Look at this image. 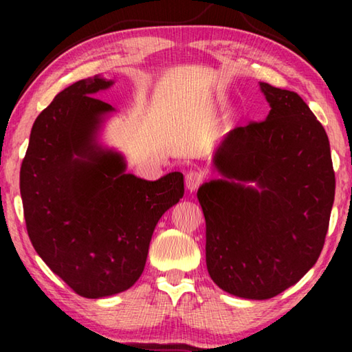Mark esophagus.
<instances>
[{
  "label": "esophagus",
  "instance_id": "1",
  "mask_svg": "<svg viewBox=\"0 0 352 352\" xmlns=\"http://www.w3.org/2000/svg\"><path fill=\"white\" fill-rule=\"evenodd\" d=\"M205 180V175L200 170H189L186 177H184V183L189 190H195Z\"/></svg>",
  "mask_w": 352,
  "mask_h": 352
}]
</instances>
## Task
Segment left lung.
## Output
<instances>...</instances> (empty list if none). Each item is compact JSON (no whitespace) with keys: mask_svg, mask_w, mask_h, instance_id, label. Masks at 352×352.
I'll return each mask as SVG.
<instances>
[{"mask_svg":"<svg viewBox=\"0 0 352 352\" xmlns=\"http://www.w3.org/2000/svg\"><path fill=\"white\" fill-rule=\"evenodd\" d=\"M267 119L236 127L214 158L219 180L201 184L206 267L220 289L269 300L312 269L336 194L329 140L296 93L261 82ZM254 181L258 188L245 187Z\"/></svg>","mask_w":352,"mask_h":352,"instance_id":"1","label":"left lung"}]
</instances>
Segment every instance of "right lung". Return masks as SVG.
<instances>
[{
	"mask_svg": "<svg viewBox=\"0 0 352 352\" xmlns=\"http://www.w3.org/2000/svg\"><path fill=\"white\" fill-rule=\"evenodd\" d=\"M94 76L65 88L35 119L21 163L20 192L29 239L77 295L102 298L138 281L160 217L184 194L183 174L157 182L126 174L118 152L96 144L113 107Z\"/></svg>",
	"mask_w": 352,
	"mask_h": 352,
	"instance_id": "add662e5",
	"label": "right lung"
}]
</instances>
